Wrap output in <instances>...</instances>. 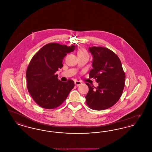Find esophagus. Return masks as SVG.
I'll return each mask as SVG.
<instances>
[{"mask_svg": "<svg viewBox=\"0 0 152 152\" xmlns=\"http://www.w3.org/2000/svg\"><path fill=\"white\" fill-rule=\"evenodd\" d=\"M75 86H79L81 84V82L80 81H76L75 82Z\"/></svg>", "mask_w": 152, "mask_h": 152, "instance_id": "esophagus-1", "label": "esophagus"}]
</instances>
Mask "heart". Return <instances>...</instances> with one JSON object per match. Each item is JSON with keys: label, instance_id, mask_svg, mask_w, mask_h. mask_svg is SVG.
Instances as JSON below:
<instances>
[{"label": "heart", "instance_id": "b5f03b06", "mask_svg": "<svg viewBox=\"0 0 152 152\" xmlns=\"http://www.w3.org/2000/svg\"><path fill=\"white\" fill-rule=\"evenodd\" d=\"M77 55H78V56L79 55H88V53L87 50L85 48H80L78 50Z\"/></svg>", "mask_w": 152, "mask_h": 152}]
</instances>
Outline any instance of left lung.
I'll use <instances>...</instances> for the list:
<instances>
[{
  "instance_id": "left-lung-1",
  "label": "left lung",
  "mask_w": 152,
  "mask_h": 152,
  "mask_svg": "<svg viewBox=\"0 0 152 152\" xmlns=\"http://www.w3.org/2000/svg\"><path fill=\"white\" fill-rule=\"evenodd\" d=\"M89 50L94 58L89 77H94L99 86L86 83L89 88L86 96L87 105L96 110L107 109L113 106L121 97L125 73L120 58L113 51L101 47H92Z\"/></svg>"
}]
</instances>
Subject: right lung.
I'll list each match as a JSON object with an SVG mask.
<instances>
[{
  "mask_svg": "<svg viewBox=\"0 0 152 152\" xmlns=\"http://www.w3.org/2000/svg\"><path fill=\"white\" fill-rule=\"evenodd\" d=\"M75 46L52 43L45 45L30 61L26 71L28 91L41 107L51 109L61 105L75 86L74 81L62 82L56 74L63 67V60Z\"/></svg>",
  "mask_w": 152,
  "mask_h": 152,
  "instance_id": "add662e5",
  "label": "right lung"
}]
</instances>
